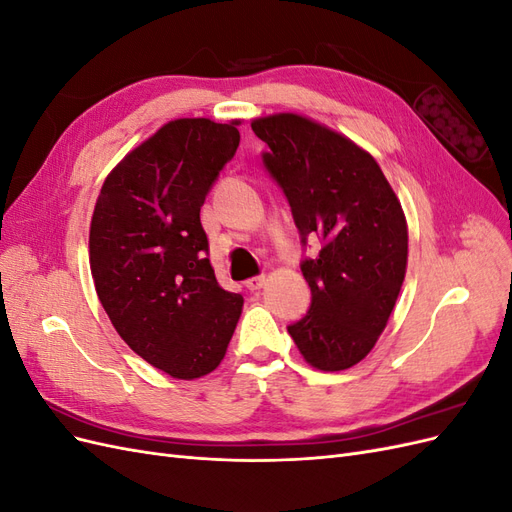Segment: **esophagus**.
Listing matches in <instances>:
<instances>
[{
	"label": "esophagus",
	"instance_id": "obj_1",
	"mask_svg": "<svg viewBox=\"0 0 512 512\" xmlns=\"http://www.w3.org/2000/svg\"><path fill=\"white\" fill-rule=\"evenodd\" d=\"M265 284H267V277L265 275H256V277H250V280L245 282V288L254 292V290H260Z\"/></svg>",
	"mask_w": 512,
	"mask_h": 512
}]
</instances>
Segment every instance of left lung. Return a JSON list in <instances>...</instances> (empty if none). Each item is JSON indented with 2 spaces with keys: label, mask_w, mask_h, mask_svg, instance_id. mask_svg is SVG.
I'll return each mask as SVG.
<instances>
[{
  "label": "left lung",
  "mask_w": 512,
  "mask_h": 512,
  "mask_svg": "<svg viewBox=\"0 0 512 512\" xmlns=\"http://www.w3.org/2000/svg\"><path fill=\"white\" fill-rule=\"evenodd\" d=\"M252 130L269 145L262 164L288 198L301 243L322 241L301 262L312 305L288 333L312 367L348 369L376 346L404 284V209L378 162L344 134L294 113L254 119Z\"/></svg>",
  "instance_id": "obj_1"
}]
</instances>
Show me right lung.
Here are the masks:
<instances>
[{
	"label": "right lung",
	"mask_w": 512,
	"mask_h": 512,
	"mask_svg": "<svg viewBox=\"0 0 512 512\" xmlns=\"http://www.w3.org/2000/svg\"><path fill=\"white\" fill-rule=\"evenodd\" d=\"M241 121L175 119L108 173L89 228V267L113 327L179 380L224 359L243 297L224 290L200 224L209 190L239 147Z\"/></svg>",
	"instance_id": "right-lung-1"
}]
</instances>
